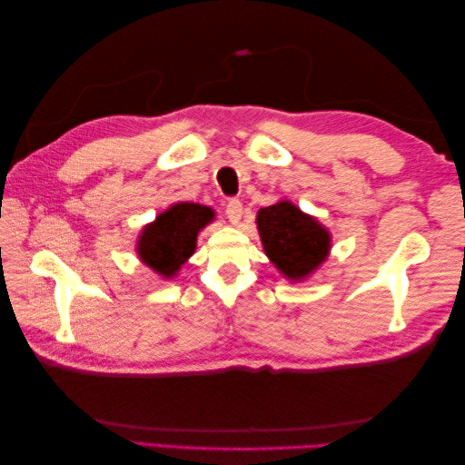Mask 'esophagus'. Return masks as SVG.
Listing matches in <instances>:
<instances>
[{"label":"esophagus","mask_w":465,"mask_h":465,"mask_svg":"<svg viewBox=\"0 0 465 465\" xmlns=\"http://www.w3.org/2000/svg\"><path fill=\"white\" fill-rule=\"evenodd\" d=\"M242 213H243V207H242L240 200H230V202H227V205H225L227 220H230L232 223H238L242 220Z\"/></svg>","instance_id":"1"}]
</instances>
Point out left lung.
Returning a JSON list of instances; mask_svg holds the SVG:
<instances>
[{
  "instance_id": "obj_1",
  "label": "left lung",
  "mask_w": 465,
  "mask_h": 465,
  "mask_svg": "<svg viewBox=\"0 0 465 465\" xmlns=\"http://www.w3.org/2000/svg\"><path fill=\"white\" fill-rule=\"evenodd\" d=\"M258 230L268 258L292 280L312 273L330 252V233L290 202L260 210Z\"/></svg>"
}]
</instances>
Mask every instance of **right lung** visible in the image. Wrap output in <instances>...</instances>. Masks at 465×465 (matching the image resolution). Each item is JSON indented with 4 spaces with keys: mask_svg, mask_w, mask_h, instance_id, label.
Returning <instances> with one entry per match:
<instances>
[{
    "mask_svg": "<svg viewBox=\"0 0 465 465\" xmlns=\"http://www.w3.org/2000/svg\"><path fill=\"white\" fill-rule=\"evenodd\" d=\"M212 220L213 212L210 207L175 203L145 227L137 242V253L153 272L172 278L193 253L197 232Z\"/></svg>",
    "mask_w": 465,
    "mask_h": 465,
    "instance_id": "obj_1",
    "label": "right lung"
}]
</instances>
